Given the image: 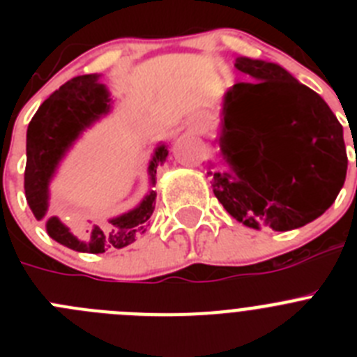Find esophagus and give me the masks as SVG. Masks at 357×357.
<instances>
[{
  "label": "esophagus",
  "mask_w": 357,
  "mask_h": 357,
  "mask_svg": "<svg viewBox=\"0 0 357 357\" xmlns=\"http://www.w3.org/2000/svg\"><path fill=\"white\" fill-rule=\"evenodd\" d=\"M185 127H188V130H191V132H198L202 128V121L198 118L189 119V121L185 123Z\"/></svg>",
  "instance_id": "1"
}]
</instances>
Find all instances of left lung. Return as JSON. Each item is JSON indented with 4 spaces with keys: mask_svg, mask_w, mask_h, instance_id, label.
Wrapping results in <instances>:
<instances>
[{
    "mask_svg": "<svg viewBox=\"0 0 357 357\" xmlns=\"http://www.w3.org/2000/svg\"><path fill=\"white\" fill-rule=\"evenodd\" d=\"M254 82L223 100L220 150L229 172H207L227 213L252 229H298L326 213L347 175L343 127L324 98L273 62L236 59Z\"/></svg>",
    "mask_w": 357,
    "mask_h": 357,
    "instance_id": "obj_1",
    "label": "left lung"
}]
</instances>
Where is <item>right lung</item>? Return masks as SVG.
Listing matches in <instances>:
<instances>
[{"mask_svg":"<svg viewBox=\"0 0 357 357\" xmlns=\"http://www.w3.org/2000/svg\"><path fill=\"white\" fill-rule=\"evenodd\" d=\"M100 75H82L66 82L61 89L39 107L26 132V168H24V195L31 213L43 220L48 211V185L56 166L78 135L96 119L110 110L109 93L98 82ZM168 157V148L157 146L150 160L151 185L155 184L157 166ZM155 191L144 197L139 206L109 223H91L71 230L56 216L46 222L50 238L64 247L87 254H103L109 248H123L144 232L148 218L153 213Z\"/></svg>","mask_w":357,"mask_h":357,"instance_id":"1","label":"right lung"}]
</instances>
